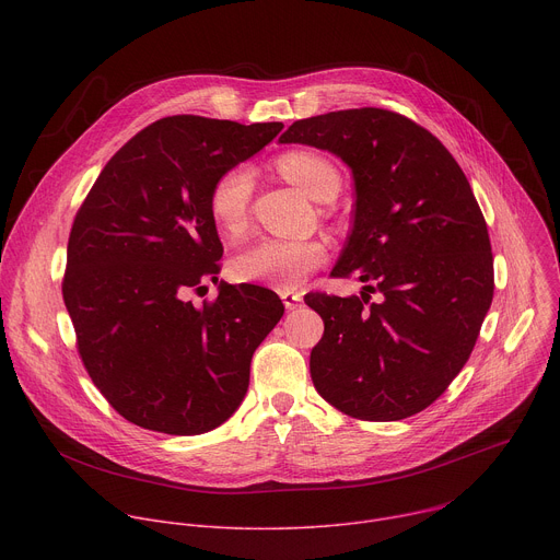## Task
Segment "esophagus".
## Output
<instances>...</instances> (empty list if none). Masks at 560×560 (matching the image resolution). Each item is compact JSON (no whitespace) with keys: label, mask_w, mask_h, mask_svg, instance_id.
<instances>
[{"label":"esophagus","mask_w":560,"mask_h":560,"mask_svg":"<svg viewBox=\"0 0 560 560\" xmlns=\"http://www.w3.org/2000/svg\"><path fill=\"white\" fill-rule=\"evenodd\" d=\"M279 294H281V301H283V305H285L288 310H294V307L303 301L301 292H294V290H281Z\"/></svg>","instance_id":"obj_1"}]
</instances>
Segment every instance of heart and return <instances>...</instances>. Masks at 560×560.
<instances>
[{"mask_svg":"<svg viewBox=\"0 0 560 560\" xmlns=\"http://www.w3.org/2000/svg\"><path fill=\"white\" fill-rule=\"evenodd\" d=\"M281 175L314 201H324L332 190H339V173L322 154L294 150L279 159ZM255 177L248 166L223 171L208 195V212L219 232L234 236L246 228ZM328 259V248L318 238H281L266 236L238 253L230 272L236 281L261 283L275 290H296L303 281L322 268Z\"/></svg>","mask_w":560,"mask_h":560,"instance_id":"obj_1","label":"heart"}]
</instances>
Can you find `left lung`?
<instances>
[{"label": "left lung", "instance_id": "1", "mask_svg": "<svg viewBox=\"0 0 560 560\" xmlns=\"http://www.w3.org/2000/svg\"><path fill=\"white\" fill-rule=\"evenodd\" d=\"M279 143L328 150L354 179L352 232L332 275L365 285L361 296H305L326 324L310 352L316 392L363 421L425 410L467 363L494 296L490 234L467 177L432 132L383 108L299 119Z\"/></svg>", "mask_w": 560, "mask_h": 560}]
</instances>
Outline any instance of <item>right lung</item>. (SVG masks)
I'll list each match as a JSON object with an SVG mask.
<instances>
[{"instance_id": "add662e5", "label": "right lung", "mask_w": 560, "mask_h": 560, "mask_svg": "<svg viewBox=\"0 0 560 560\" xmlns=\"http://www.w3.org/2000/svg\"><path fill=\"white\" fill-rule=\"evenodd\" d=\"M283 124L177 115L121 145L79 208L61 283L77 350L130 423L173 436L219 428L242 406L250 361L283 316L259 285L219 281L223 246L208 212L214 179ZM217 282L195 308L190 289Z\"/></svg>"}]
</instances>
